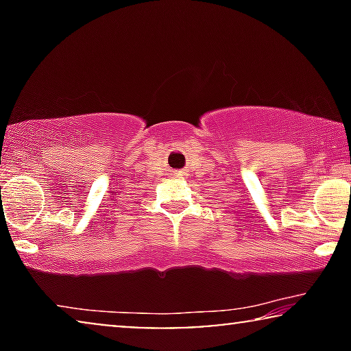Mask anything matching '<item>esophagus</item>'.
Here are the masks:
<instances>
[{
	"mask_svg": "<svg viewBox=\"0 0 351 351\" xmlns=\"http://www.w3.org/2000/svg\"><path fill=\"white\" fill-rule=\"evenodd\" d=\"M182 174H184V171H172V176H174V177H179Z\"/></svg>",
	"mask_w": 351,
	"mask_h": 351,
	"instance_id": "1",
	"label": "esophagus"
}]
</instances>
